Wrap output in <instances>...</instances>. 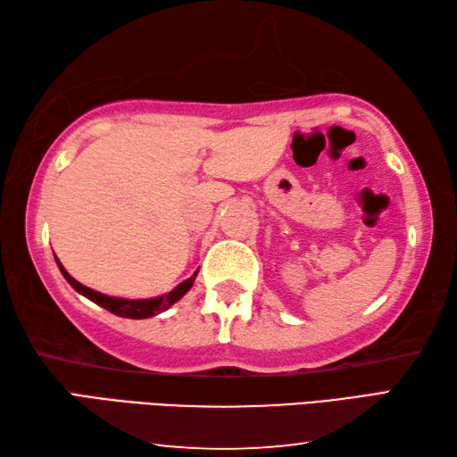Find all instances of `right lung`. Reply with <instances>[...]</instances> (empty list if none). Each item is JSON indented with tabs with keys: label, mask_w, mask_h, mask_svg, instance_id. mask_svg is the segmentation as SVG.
<instances>
[{
	"label": "right lung",
	"mask_w": 457,
	"mask_h": 457,
	"mask_svg": "<svg viewBox=\"0 0 457 457\" xmlns=\"http://www.w3.org/2000/svg\"><path fill=\"white\" fill-rule=\"evenodd\" d=\"M54 260H57V266L61 270V274L64 276V280H67L80 295L88 297L90 302H95L100 307H104V310H108L110 313L120 315V318H128V320H147V318H154V315L162 313L165 310H170L175 302H179L181 297L191 290L195 278H197V272H199L197 270V272H195L191 278L183 280L181 284H177L171 292H167L163 295L145 297V300H128V297L106 295V294H100L96 290H90V287L82 286L80 282L74 280L67 270H64V266L59 262L57 256H54Z\"/></svg>",
	"instance_id": "1"
}]
</instances>
